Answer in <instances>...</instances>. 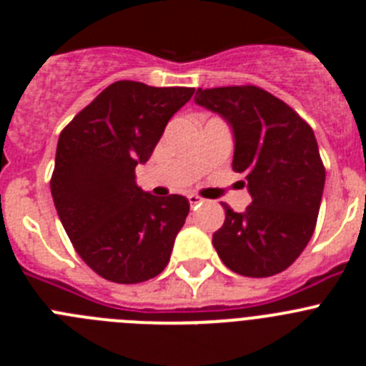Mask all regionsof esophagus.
<instances>
[{
	"mask_svg": "<svg viewBox=\"0 0 366 366\" xmlns=\"http://www.w3.org/2000/svg\"><path fill=\"white\" fill-rule=\"evenodd\" d=\"M203 202H205V199H203L202 196H198V194H189L190 207H198V205H202Z\"/></svg>",
	"mask_w": 366,
	"mask_h": 366,
	"instance_id": "1",
	"label": "esophagus"
}]
</instances>
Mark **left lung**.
I'll return each mask as SVG.
<instances>
[{
  "instance_id": "left-lung-1",
  "label": "left lung",
  "mask_w": 366,
  "mask_h": 366,
  "mask_svg": "<svg viewBox=\"0 0 366 366\" xmlns=\"http://www.w3.org/2000/svg\"><path fill=\"white\" fill-rule=\"evenodd\" d=\"M196 104L219 113L234 134L232 170L245 176L251 205L225 222L212 245L231 271L271 277L287 269L315 231L325 164L313 130L286 102L257 86L196 92Z\"/></svg>"
}]
</instances>
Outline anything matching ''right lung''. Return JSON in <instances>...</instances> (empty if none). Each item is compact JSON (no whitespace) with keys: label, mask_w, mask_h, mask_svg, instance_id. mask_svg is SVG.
I'll return each instance as SVG.
<instances>
[{"label":"right lung","mask_w":366,"mask_h":366,"mask_svg":"<svg viewBox=\"0 0 366 366\" xmlns=\"http://www.w3.org/2000/svg\"><path fill=\"white\" fill-rule=\"evenodd\" d=\"M194 87L119 80L97 95L60 134L51 194L74 251L102 279L150 280L167 267L189 214L179 194L155 198L135 183L167 122Z\"/></svg>","instance_id":"obj_1"}]
</instances>
